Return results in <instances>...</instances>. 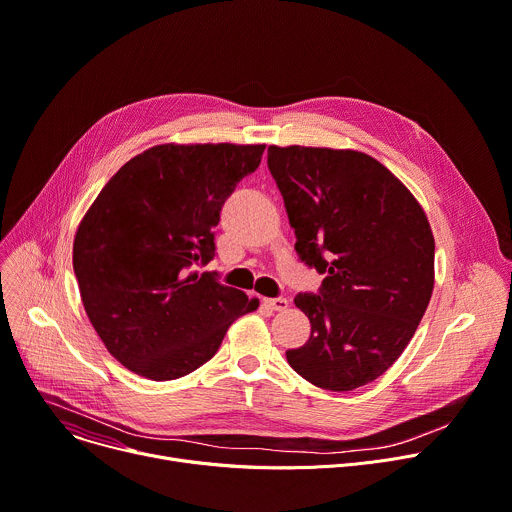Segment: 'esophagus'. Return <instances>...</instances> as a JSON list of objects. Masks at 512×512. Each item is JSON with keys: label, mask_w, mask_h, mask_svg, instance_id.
Returning a JSON list of instances; mask_svg holds the SVG:
<instances>
[{"label": "esophagus", "mask_w": 512, "mask_h": 512, "mask_svg": "<svg viewBox=\"0 0 512 512\" xmlns=\"http://www.w3.org/2000/svg\"><path fill=\"white\" fill-rule=\"evenodd\" d=\"M265 304L271 308V310H277V312H282V310H288V306H290V302L286 300V298H267L265 300Z\"/></svg>", "instance_id": "1"}]
</instances>
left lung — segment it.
I'll use <instances>...</instances> for the list:
<instances>
[{
	"label": "left lung",
	"instance_id": "8db88e82",
	"mask_svg": "<svg viewBox=\"0 0 512 512\" xmlns=\"http://www.w3.org/2000/svg\"><path fill=\"white\" fill-rule=\"evenodd\" d=\"M300 259L327 277L294 304L310 339L286 351L310 384L349 392L380 378L421 322L435 284L429 220L402 181L359 151L269 147Z\"/></svg>",
	"mask_w": 512,
	"mask_h": 512
}]
</instances>
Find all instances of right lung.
<instances>
[{"mask_svg":"<svg viewBox=\"0 0 512 512\" xmlns=\"http://www.w3.org/2000/svg\"><path fill=\"white\" fill-rule=\"evenodd\" d=\"M265 145H157L104 185L73 243L85 312L106 349L134 374L165 382L218 351L239 316L257 310L218 273L214 226Z\"/></svg>","mask_w":512,"mask_h":512,"instance_id":"1","label":"right lung"}]
</instances>
